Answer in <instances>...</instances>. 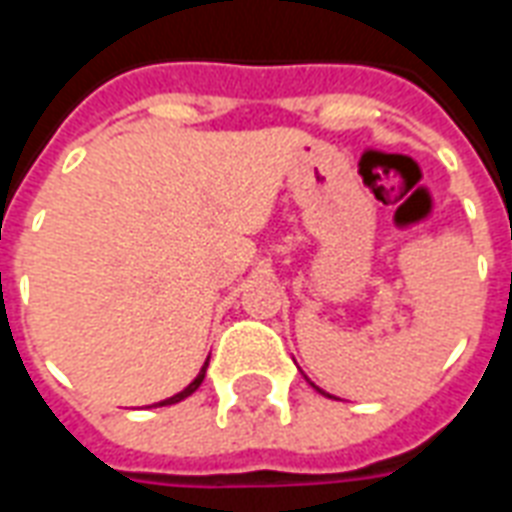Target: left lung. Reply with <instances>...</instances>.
I'll return each instance as SVG.
<instances>
[{
	"mask_svg": "<svg viewBox=\"0 0 512 512\" xmlns=\"http://www.w3.org/2000/svg\"><path fill=\"white\" fill-rule=\"evenodd\" d=\"M310 384H312V381H310ZM312 386H315V384H312ZM315 389H318V386H315ZM318 392H321V395H326V392H323V389H318ZM329 397H332V395H329Z\"/></svg>",
	"mask_w": 512,
	"mask_h": 512,
	"instance_id": "1",
	"label": "left lung"
}]
</instances>
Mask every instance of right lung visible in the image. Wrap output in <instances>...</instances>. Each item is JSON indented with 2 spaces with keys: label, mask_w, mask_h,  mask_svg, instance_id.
Listing matches in <instances>:
<instances>
[{
  "label": "right lung",
  "mask_w": 512,
  "mask_h": 512,
  "mask_svg": "<svg viewBox=\"0 0 512 512\" xmlns=\"http://www.w3.org/2000/svg\"><path fill=\"white\" fill-rule=\"evenodd\" d=\"M208 359H211V356H208ZM205 370H208V362H205V365H202V370H200V373H197V378H194V381H191V384L186 386V389H180L178 395L167 397V400H161V403H156V406H172V403H180V400H183V397L194 395V392H197V389H200L202 378H205Z\"/></svg>",
  "instance_id": "1"
}]
</instances>
